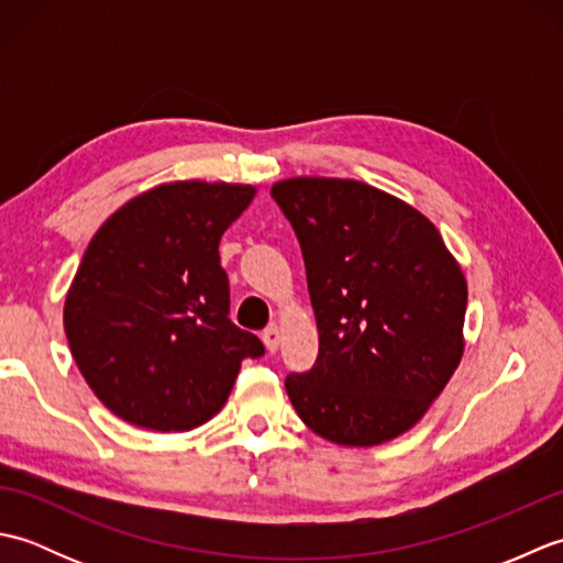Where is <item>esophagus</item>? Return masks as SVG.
Wrapping results in <instances>:
<instances>
[{"label":"esophagus","mask_w":563,"mask_h":563,"mask_svg":"<svg viewBox=\"0 0 563 563\" xmlns=\"http://www.w3.org/2000/svg\"><path fill=\"white\" fill-rule=\"evenodd\" d=\"M263 343H266L268 353L278 351V345H280V329L275 327V324H271L266 331H263Z\"/></svg>","instance_id":"34e87169"}]
</instances>
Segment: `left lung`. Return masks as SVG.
I'll return each mask as SVG.
<instances>
[{"mask_svg":"<svg viewBox=\"0 0 563 563\" xmlns=\"http://www.w3.org/2000/svg\"><path fill=\"white\" fill-rule=\"evenodd\" d=\"M273 200L302 249L314 367L285 389L309 430L373 448L421 421L464 353L466 280L435 224L353 178L297 176Z\"/></svg>","mask_w":563,"mask_h":563,"instance_id":"1","label":"left lung"}]
</instances>
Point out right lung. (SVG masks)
Listing matches in <instances>:
<instances>
[{
  "mask_svg": "<svg viewBox=\"0 0 563 563\" xmlns=\"http://www.w3.org/2000/svg\"><path fill=\"white\" fill-rule=\"evenodd\" d=\"M256 188L162 184L93 234L65 300L71 357L106 409L172 433L218 413L263 343L232 324L220 239Z\"/></svg>",
  "mask_w": 563,
  "mask_h": 563,
  "instance_id": "right-lung-1",
  "label": "right lung"
}]
</instances>
